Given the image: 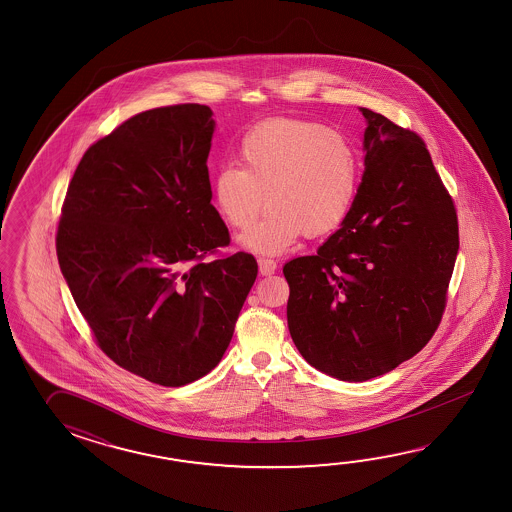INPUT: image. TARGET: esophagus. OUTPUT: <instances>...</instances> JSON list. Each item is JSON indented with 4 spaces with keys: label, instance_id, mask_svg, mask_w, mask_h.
I'll return each instance as SVG.
<instances>
[{
    "label": "esophagus",
    "instance_id": "obj_1",
    "mask_svg": "<svg viewBox=\"0 0 512 512\" xmlns=\"http://www.w3.org/2000/svg\"><path fill=\"white\" fill-rule=\"evenodd\" d=\"M258 267H260L261 276H271L276 271V261L269 260V258H260Z\"/></svg>",
    "mask_w": 512,
    "mask_h": 512
}]
</instances>
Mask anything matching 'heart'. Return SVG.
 <instances>
[{
	"label": "heart",
	"mask_w": 512,
	"mask_h": 512,
	"mask_svg": "<svg viewBox=\"0 0 512 512\" xmlns=\"http://www.w3.org/2000/svg\"><path fill=\"white\" fill-rule=\"evenodd\" d=\"M240 166H221L212 196L221 218L245 230L269 208L241 241L252 251L280 254L302 234L338 229L359 194L357 148L338 131L304 119H267L238 144Z\"/></svg>",
	"instance_id": "obj_1"
}]
</instances>
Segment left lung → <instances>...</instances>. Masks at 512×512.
I'll use <instances>...</instances> for the list:
<instances>
[{
    "instance_id": "8db88e82",
    "label": "left lung",
    "mask_w": 512,
    "mask_h": 512,
    "mask_svg": "<svg viewBox=\"0 0 512 512\" xmlns=\"http://www.w3.org/2000/svg\"><path fill=\"white\" fill-rule=\"evenodd\" d=\"M364 174L342 227L287 261V324L311 366L340 381L395 370L445 313L459 229L454 199L415 131L360 108Z\"/></svg>"
}]
</instances>
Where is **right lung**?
Masks as SVG:
<instances>
[{"mask_svg":"<svg viewBox=\"0 0 512 512\" xmlns=\"http://www.w3.org/2000/svg\"><path fill=\"white\" fill-rule=\"evenodd\" d=\"M212 109H148L87 148L67 186L56 256L98 348L124 370L185 386L218 366L258 274L221 254L210 203Z\"/></svg>","mask_w":512,"mask_h":512,"instance_id":"obj_1","label":"right lung"}]
</instances>
